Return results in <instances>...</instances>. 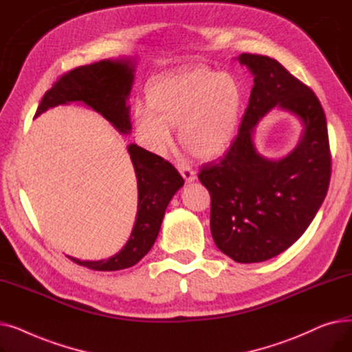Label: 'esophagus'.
Returning a JSON list of instances; mask_svg holds the SVG:
<instances>
[{
    "label": "esophagus",
    "mask_w": 352,
    "mask_h": 352,
    "mask_svg": "<svg viewBox=\"0 0 352 352\" xmlns=\"http://www.w3.org/2000/svg\"><path fill=\"white\" fill-rule=\"evenodd\" d=\"M177 168L179 171V174L186 179V182H192L195 179V171L191 168L190 164L187 162H178Z\"/></svg>",
    "instance_id": "obj_1"
}]
</instances>
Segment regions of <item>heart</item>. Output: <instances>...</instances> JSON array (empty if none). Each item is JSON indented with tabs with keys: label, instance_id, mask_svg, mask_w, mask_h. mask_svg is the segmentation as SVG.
<instances>
[{
	"label": "heart",
	"instance_id": "1",
	"mask_svg": "<svg viewBox=\"0 0 352 352\" xmlns=\"http://www.w3.org/2000/svg\"><path fill=\"white\" fill-rule=\"evenodd\" d=\"M241 107V88L228 72L195 68L158 78L148 89V107H135L137 133L146 148L162 154L179 124L182 145L212 158L231 142Z\"/></svg>",
	"mask_w": 352,
	"mask_h": 352
}]
</instances>
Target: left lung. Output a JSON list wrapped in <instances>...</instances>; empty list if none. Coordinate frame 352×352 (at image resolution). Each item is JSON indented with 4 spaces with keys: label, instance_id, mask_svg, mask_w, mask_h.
Returning <instances> with one entry per match:
<instances>
[{
    "label": "left lung",
    "instance_id": "obj_1",
    "mask_svg": "<svg viewBox=\"0 0 352 352\" xmlns=\"http://www.w3.org/2000/svg\"><path fill=\"white\" fill-rule=\"evenodd\" d=\"M254 87L238 133L226 154L204 164L198 178L211 195L210 227L215 245L235 263H261L289 248L320 210L331 179L327 118L312 89L278 61L241 54ZM274 106L305 124L298 148L284 160L256 153L253 126Z\"/></svg>",
    "mask_w": 352,
    "mask_h": 352
}]
</instances>
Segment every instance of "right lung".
<instances>
[{"instance_id":"add662e5","label":"right lung","mask_w":352,"mask_h":352,"mask_svg":"<svg viewBox=\"0 0 352 352\" xmlns=\"http://www.w3.org/2000/svg\"><path fill=\"white\" fill-rule=\"evenodd\" d=\"M133 81L131 60H102L74 68L63 74L45 92L35 117L51 107L82 101L125 134L131 129L126 100ZM128 153L138 184V211L131 236L125 247L108 260L81 261L67 255L72 263L94 271H118L135 265L154 245L166 206L184 186V178L173 164L137 144L129 145Z\"/></svg>"}]
</instances>
